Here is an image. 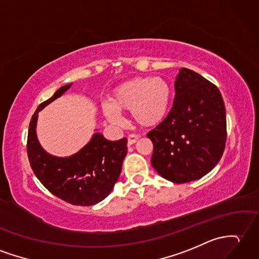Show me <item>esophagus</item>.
<instances>
[{"instance_id": "obj_1", "label": "esophagus", "mask_w": 259, "mask_h": 259, "mask_svg": "<svg viewBox=\"0 0 259 259\" xmlns=\"http://www.w3.org/2000/svg\"><path fill=\"white\" fill-rule=\"evenodd\" d=\"M138 139H139V136L131 134V135L128 136V143H129V144H134V143L137 142Z\"/></svg>"}]
</instances>
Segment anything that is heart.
Segmentation results:
<instances>
[{
	"label": "heart",
	"instance_id": "obj_1",
	"mask_svg": "<svg viewBox=\"0 0 259 259\" xmlns=\"http://www.w3.org/2000/svg\"><path fill=\"white\" fill-rule=\"evenodd\" d=\"M171 87L161 77H135L112 90L108 104L102 106L106 118L118 123V112L130 111L140 127L152 128L166 118L171 108Z\"/></svg>",
	"mask_w": 259,
	"mask_h": 259
}]
</instances>
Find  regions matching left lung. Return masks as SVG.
<instances>
[{
    "label": "left lung",
    "instance_id": "8db88e82",
    "mask_svg": "<svg viewBox=\"0 0 259 259\" xmlns=\"http://www.w3.org/2000/svg\"><path fill=\"white\" fill-rule=\"evenodd\" d=\"M169 115L148 138L151 164L173 183L201 179L219 163L226 142V112L219 88L195 71L181 68Z\"/></svg>",
    "mask_w": 259,
    "mask_h": 259
}]
</instances>
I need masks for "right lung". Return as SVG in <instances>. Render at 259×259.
I'll use <instances>...</instances> for the list:
<instances>
[{
    "label": "right lung",
    "instance_id": "1",
    "mask_svg": "<svg viewBox=\"0 0 259 259\" xmlns=\"http://www.w3.org/2000/svg\"><path fill=\"white\" fill-rule=\"evenodd\" d=\"M71 85L70 82L59 88L34 112L28 128L27 155L36 178L52 194L73 205L89 206L109 195L118 181L127 155V138L110 141L100 132H95L85 147L69 157L46 152L36 135L38 112Z\"/></svg>",
    "mask_w": 259,
    "mask_h": 259
}]
</instances>
